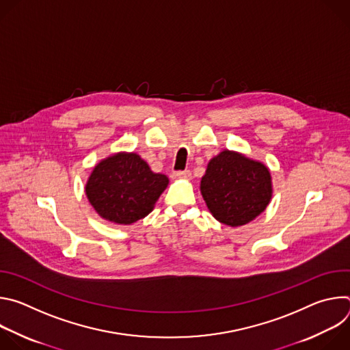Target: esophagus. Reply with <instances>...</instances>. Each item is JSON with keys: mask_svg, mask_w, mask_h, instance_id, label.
Segmentation results:
<instances>
[{"mask_svg": "<svg viewBox=\"0 0 350 350\" xmlns=\"http://www.w3.org/2000/svg\"><path fill=\"white\" fill-rule=\"evenodd\" d=\"M176 177L189 180L192 177V173H191V170H178V172H176Z\"/></svg>", "mask_w": 350, "mask_h": 350, "instance_id": "obj_1", "label": "esophagus"}]
</instances>
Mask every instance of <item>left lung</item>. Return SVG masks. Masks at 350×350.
Segmentation results:
<instances>
[{
  "label": "left lung",
  "instance_id": "8db88e82",
  "mask_svg": "<svg viewBox=\"0 0 350 350\" xmlns=\"http://www.w3.org/2000/svg\"><path fill=\"white\" fill-rule=\"evenodd\" d=\"M201 192L216 220L231 227L243 226L270 202V172L260 162L223 151L209 162Z\"/></svg>",
  "mask_w": 350,
  "mask_h": 350
}]
</instances>
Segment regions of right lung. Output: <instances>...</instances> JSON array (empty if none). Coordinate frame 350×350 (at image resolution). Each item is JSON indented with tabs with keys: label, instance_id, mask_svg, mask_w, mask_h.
I'll return each instance as SVG.
<instances>
[{
	"label": "right lung",
	"instance_id": "obj_1",
	"mask_svg": "<svg viewBox=\"0 0 350 350\" xmlns=\"http://www.w3.org/2000/svg\"><path fill=\"white\" fill-rule=\"evenodd\" d=\"M169 184L137 154H118L99 162L85 185L96 213L118 224H131L151 213Z\"/></svg>",
	"mask_w": 350,
	"mask_h": 350
}]
</instances>
